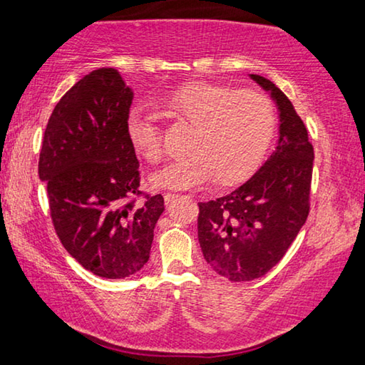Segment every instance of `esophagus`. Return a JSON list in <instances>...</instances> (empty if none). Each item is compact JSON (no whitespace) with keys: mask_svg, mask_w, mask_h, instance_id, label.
<instances>
[{"mask_svg":"<svg viewBox=\"0 0 365 365\" xmlns=\"http://www.w3.org/2000/svg\"><path fill=\"white\" fill-rule=\"evenodd\" d=\"M178 197H181V195H178V194H165V202H166V204H171V202L173 200H176L178 199Z\"/></svg>","mask_w":365,"mask_h":365,"instance_id":"1","label":"esophagus"}]
</instances>
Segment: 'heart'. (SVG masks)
I'll return each instance as SVG.
<instances>
[{"label":"heart","mask_w":365,"mask_h":365,"mask_svg":"<svg viewBox=\"0 0 365 365\" xmlns=\"http://www.w3.org/2000/svg\"><path fill=\"white\" fill-rule=\"evenodd\" d=\"M173 116L192 124L186 158L152 173L153 187L184 190L200 187L217 176L236 184L259 168L274 133V110L268 97L210 82H192L171 93L153 97ZM126 134L134 150L148 161L163 155V140L155 116L145 106L129 111Z\"/></svg>","instance_id":"b5f03b06"}]
</instances>
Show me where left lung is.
<instances>
[{
    "instance_id": "obj_1",
    "label": "left lung",
    "mask_w": 365,
    "mask_h": 365,
    "mask_svg": "<svg viewBox=\"0 0 365 365\" xmlns=\"http://www.w3.org/2000/svg\"><path fill=\"white\" fill-rule=\"evenodd\" d=\"M278 110L277 147L231 194L200 202L199 242L207 264L231 282L260 278L283 259L309 215L314 148L289 98L265 77L249 74Z\"/></svg>"
}]
</instances>
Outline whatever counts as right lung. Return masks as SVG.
Masks as SVG:
<instances>
[{"label": "right lung", "instance_id": "right-lung-1", "mask_svg": "<svg viewBox=\"0 0 365 365\" xmlns=\"http://www.w3.org/2000/svg\"><path fill=\"white\" fill-rule=\"evenodd\" d=\"M134 92L113 68L74 83L48 119L38 160L59 241L101 278L130 277L150 257L165 210L160 194L135 204L139 161L126 134Z\"/></svg>", "mask_w": 365, "mask_h": 365}]
</instances>
